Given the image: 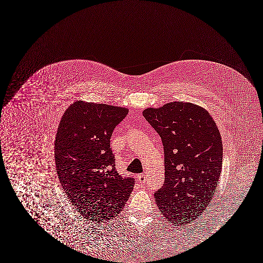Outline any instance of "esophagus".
I'll list each match as a JSON object with an SVG mask.
<instances>
[{
    "instance_id": "34e87169",
    "label": "esophagus",
    "mask_w": 263,
    "mask_h": 263,
    "mask_svg": "<svg viewBox=\"0 0 263 263\" xmlns=\"http://www.w3.org/2000/svg\"><path fill=\"white\" fill-rule=\"evenodd\" d=\"M138 181H140L141 183H145V174H140L137 176Z\"/></svg>"
}]
</instances>
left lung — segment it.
<instances>
[{
    "mask_svg": "<svg viewBox=\"0 0 263 263\" xmlns=\"http://www.w3.org/2000/svg\"><path fill=\"white\" fill-rule=\"evenodd\" d=\"M143 116L163 144L165 181L155 202L173 224L191 223L211 203L221 172L217 124L204 108L183 102L147 108Z\"/></svg>",
    "mask_w": 263,
    "mask_h": 263,
    "instance_id": "1",
    "label": "left lung"
}]
</instances>
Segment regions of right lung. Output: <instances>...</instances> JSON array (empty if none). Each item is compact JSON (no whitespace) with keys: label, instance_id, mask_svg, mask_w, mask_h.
Segmentation results:
<instances>
[{"label":"right lung","instance_id":"add662e5","mask_svg":"<svg viewBox=\"0 0 263 263\" xmlns=\"http://www.w3.org/2000/svg\"><path fill=\"white\" fill-rule=\"evenodd\" d=\"M128 109L76 101L60 120L55 139L56 172L67 197L86 219L106 222L124 208L135 180L116 170L109 147L114 129Z\"/></svg>","mask_w":263,"mask_h":263}]
</instances>
